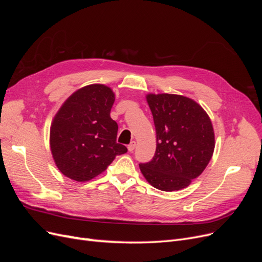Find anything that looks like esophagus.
<instances>
[{
  "instance_id": "esophagus-1",
  "label": "esophagus",
  "mask_w": 262,
  "mask_h": 262,
  "mask_svg": "<svg viewBox=\"0 0 262 262\" xmlns=\"http://www.w3.org/2000/svg\"><path fill=\"white\" fill-rule=\"evenodd\" d=\"M136 145H137V143L134 141H132L131 143L128 145V149H129V152H133L134 150V148H136Z\"/></svg>"
}]
</instances>
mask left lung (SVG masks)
I'll return each mask as SVG.
<instances>
[{
    "label": "left lung",
    "mask_w": 262,
    "mask_h": 262,
    "mask_svg": "<svg viewBox=\"0 0 262 262\" xmlns=\"http://www.w3.org/2000/svg\"><path fill=\"white\" fill-rule=\"evenodd\" d=\"M156 130L153 160L140 164L149 185L162 191L187 188L211 161L215 138L211 119L193 99L175 94H147Z\"/></svg>",
    "instance_id": "left-lung-1"
}]
</instances>
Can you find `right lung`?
Listing matches in <instances>:
<instances>
[{
    "label": "right lung",
    "mask_w": 262,
    "mask_h": 262,
    "mask_svg": "<svg viewBox=\"0 0 262 262\" xmlns=\"http://www.w3.org/2000/svg\"><path fill=\"white\" fill-rule=\"evenodd\" d=\"M115 93L102 84L74 92L55 114L50 128V149L66 177L89 181L104 172L117 155L128 152L117 143L118 124L110 118Z\"/></svg>",
    "instance_id": "1"
}]
</instances>
